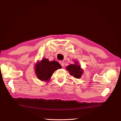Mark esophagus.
<instances>
[{
  "label": "esophagus",
  "mask_w": 121,
  "mask_h": 121,
  "mask_svg": "<svg viewBox=\"0 0 121 121\" xmlns=\"http://www.w3.org/2000/svg\"><path fill=\"white\" fill-rule=\"evenodd\" d=\"M59 63H60V65L62 66V67H63V66L65 65V62H64V61H60V62H59Z\"/></svg>",
  "instance_id": "esophagus-1"
}]
</instances>
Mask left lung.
Listing matches in <instances>:
<instances>
[{
    "label": "left lung",
    "mask_w": 121,
    "mask_h": 121,
    "mask_svg": "<svg viewBox=\"0 0 121 121\" xmlns=\"http://www.w3.org/2000/svg\"><path fill=\"white\" fill-rule=\"evenodd\" d=\"M67 70L70 72V74L74 76L77 79L81 77L83 71L81 69V67L78 65H70L67 67Z\"/></svg>",
    "instance_id": "left-lung-1"
}]
</instances>
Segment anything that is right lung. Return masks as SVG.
Segmentation results:
<instances>
[{"instance_id": "right-lung-1", "label": "right lung", "mask_w": 121, "mask_h": 121, "mask_svg": "<svg viewBox=\"0 0 121 121\" xmlns=\"http://www.w3.org/2000/svg\"><path fill=\"white\" fill-rule=\"evenodd\" d=\"M60 68L61 66L56 61H49L48 59H43L35 66V73L41 81H48L54 71Z\"/></svg>"}]
</instances>
